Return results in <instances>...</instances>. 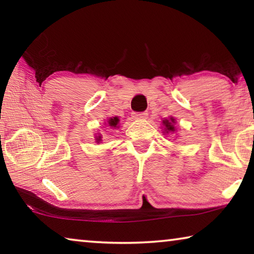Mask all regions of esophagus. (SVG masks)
<instances>
[{
	"label": "esophagus",
	"instance_id": "obj_1",
	"mask_svg": "<svg viewBox=\"0 0 254 254\" xmlns=\"http://www.w3.org/2000/svg\"><path fill=\"white\" fill-rule=\"evenodd\" d=\"M133 118L135 120H144L148 118V113L147 112H141V113H133Z\"/></svg>",
	"mask_w": 254,
	"mask_h": 254
}]
</instances>
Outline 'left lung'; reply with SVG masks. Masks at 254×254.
Instances as JSON below:
<instances>
[{
    "instance_id": "left-lung-1",
    "label": "left lung",
    "mask_w": 254,
    "mask_h": 254,
    "mask_svg": "<svg viewBox=\"0 0 254 254\" xmlns=\"http://www.w3.org/2000/svg\"><path fill=\"white\" fill-rule=\"evenodd\" d=\"M175 124H176V120L171 117L169 119H165L162 120V133L163 134H168V133H174L176 131V127H175Z\"/></svg>"
}]
</instances>
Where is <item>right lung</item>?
Masks as SVG:
<instances>
[{
	"instance_id": "add662e5",
	"label": "right lung",
	"mask_w": 254,
	"mask_h": 254,
	"mask_svg": "<svg viewBox=\"0 0 254 254\" xmlns=\"http://www.w3.org/2000/svg\"><path fill=\"white\" fill-rule=\"evenodd\" d=\"M119 122H120L119 117H114V118H110L104 124H105V126H110L111 127L119 128L120 127ZM95 142L96 143H102V135H101V133H95Z\"/></svg>"
}]
</instances>
